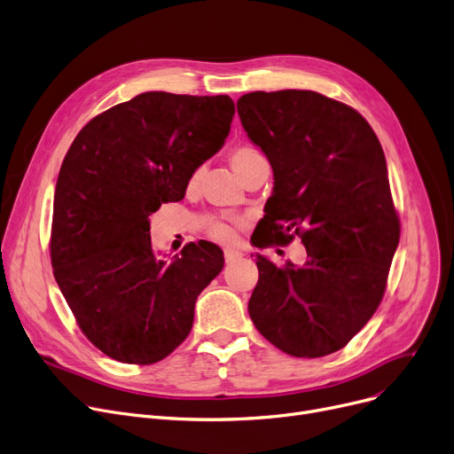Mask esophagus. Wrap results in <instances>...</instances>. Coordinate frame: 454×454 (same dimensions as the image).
Returning a JSON list of instances; mask_svg holds the SVG:
<instances>
[{
	"label": "esophagus",
	"mask_w": 454,
	"mask_h": 454,
	"mask_svg": "<svg viewBox=\"0 0 454 454\" xmlns=\"http://www.w3.org/2000/svg\"><path fill=\"white\" fill-rule=\"evenodd\" d=\"M223 256H225V262H227V263H232V262H236L238 258H242V253L234 251V249H225Z\"/></svg>",
	"instance_id": "esophagus-1"
}]
</instances>
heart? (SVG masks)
<instances>
[{"mask_svg":"<svg viewBox=\"0 0 454 454\" xmlns=\"http://www.w3.org/2000/svg\"><path fill=\"white\" fill-rule=\"evenodd\" d=\"M265 161V157L253 146H238L231 152L229 163L234 170V174L242 179L254 165ZM198 181V172L192 174L191 177V186H194ZM246 223L244 220H223L218 216H207L205 218V232L208 238L216 239L220 244H231L236 238V231L242 229Z\"/></svg>","mask_w":454,"mask_h":454,"instance_id":"b5f03b06","label":"heart"}]
</instances>
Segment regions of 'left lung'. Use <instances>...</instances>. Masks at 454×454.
Wrapping results in <instances>:
<instances>
[{"mask_svg": "<svg viewBox=\"0 0 454 454\" xmlns=\"http://www.w3.org/2000/svg\"><path fill=\"white\" fill-rule=\"evenodd\" d=\"M236 108L275 176L254 244L299 236L308 253L304 268L258 256L249 315L278 350L330 356L376 313L399 244L383 148L359 112L317 91H253Z\"/></svg>", "mask_w": 454, "mask_h": 454, "instance_id": "obj_1", "label": "left lung"}]
</instances>
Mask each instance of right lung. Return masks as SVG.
<instances>
[{"instance_id":"add662e5","label":"right lung","mask_w":454,"mask_h":454,"mask_svg":"<svg viewBox=\"0 0 454 454\" xmlns=\"http://www.w3.org/2000/svg\"><path fill=\"white\" fill-rule=\"evenodd\" d=\"M227 95L141 93L78 131L59 174L51 225L52 275L82 333L108 357L153 364L189 337L200 293L223 251L198 242L165 262L148 216L179 201L225 143Z\"/></svg>"}]
</instances>
